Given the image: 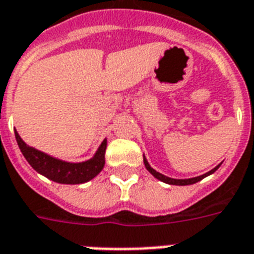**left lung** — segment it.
Masks as SVG:
<instances>
[{
	"instance_id": "left-lung-1",
	"label": "left lung",
	"mask_w": 254,
	"mask_h": 254,
	"mask_svg": "<svg viewBox=\"0 0 254 254\" xmlns=\"http://www.w3.org/2000/svg\"><path fill=\"white\" fill-rule=\"evenodd\" d=\"M143 163H145V167H146V169H147V171H150V173L153 174V175H154L155 178H157V179H159V181L165 182V183H167V185H175V186H187V185H193V183H196V182L201 181V179H203V178H205V177H207V175H209V174L215 173V171H216V170L219 169V166H220V165H219V166H216V167H215V169L211 170V171H209V173L204 174V175H200V177L191 178V179H173V178H167V177H165V175H162V174L157 173V171H155L154 169H151L150 165H149V163H147L146 159H145V157H143Z\"/></svg>"
}]
</instances>
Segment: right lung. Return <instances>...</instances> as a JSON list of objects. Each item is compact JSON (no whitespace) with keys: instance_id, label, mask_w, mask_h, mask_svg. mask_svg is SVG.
Instances as JSON below:
<instances>
[{"instance_id":"1","label":"right lung","mask_w":254,"mask_h":254,"mask_svg":"<svg viewBox=\"0 0 254 254\" xmlns=\"http://www.w3.org/2000/svg\"><path fill=\"white\" fill-rule=\"evenodd\" d=\"M14 133H15V139H17L22 154L25 155V158L31 165V167L57 183H64V185L85 183V182L91 181L92 178H95L105 165V149H107L105 139L92 159L81 163H68L53 158L42 151L27 146L22 141L17 131H14Z\"/></svg>"}]
</instances>
